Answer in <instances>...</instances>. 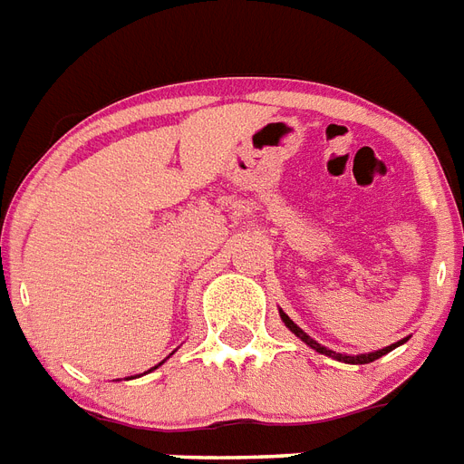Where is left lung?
Segmentation results:
<instances>
[{
    "instance_id": "obj_1",
    "label": "left lung",
    "mask_w": 464,
    "mask_h": 464,
    "mask_svg": "<svg viewBox=\"0 0 464 464\" xmlns=\"http://www.w3.org/2000/svg\"><path fill=\"white\" fill-rule=\"evenodd\" d=\"M279 315H282L284 324H286V327H289V330L294 332V334H296L298 339H301V342H305V344H308L310 349H315L317 353H324V356H332V359L344 361V363H371V361L381 359V356H385V353L392 352L395 346H400L404 342V339H402V342H397V344H392V346H385V349H378V352H373V353H361V356H346V353H337V352H332V349H327V346L317 344L315 339H310L308 334H305V332L301 330V327H298V324L294 323V320H291L289 315H286V313H284V310H279Z\"/></svg>"
}]
</instances>
